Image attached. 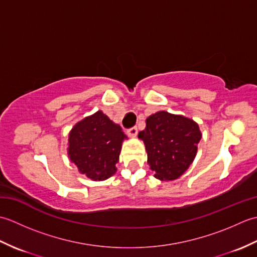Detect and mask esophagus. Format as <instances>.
<instances>
[{
  "mask_svg": "<svg viewBox=\"0 0 257 257\" xmlns=\"http://www.w3.org/2000/svg\"><path fill=\"white\" fill-rule=\"evenodd\" d=\"M127 134L130 136V137H136V136H137V134H138V129H137V127H132V128H129L128 130H127Z\"/></svg>",
  "mask_w": 257,
  "mask_h": 257,
  "instance_id": "1",
  "label": "esophagus"
}]
</instances>
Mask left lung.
<instances>
[{
    "label": "left lung",
    "instance_id": "1",
    "mask_svg": "<svg viewBox=\"0 0 257 257\" xmlns=\"http://www.w3.org/2000/svg\"><path fill=\"white\" fill-rule=\"evenodd\" d=\"M138 137L144 140L155 177L174 180L192 163L202 135L192 119L158 111L147 118L146 128Z\"/></svg>",
    "mask_w": 257,
    "mask_h": 257
}]
</instances>
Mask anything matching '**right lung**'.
Segmentation results:
<instances>
[{"instance_id":"obj_1","label":"right lung","mask_w":257,"mask_h":257,"mask_svg":"<svg viewBox=\"0 0 257 257\" xmlns=\"http://www.w3.org/2000/svg\"><path fill=\"white\" fill-rule=\"evenodd\" d=\"M124 138L120 125L99 110L74 125L69 134L68 156L81 173L101 181L116 172Z\"/></svg>"}]
</instances>
